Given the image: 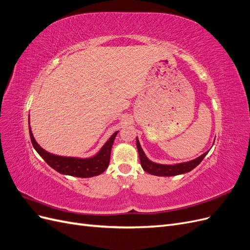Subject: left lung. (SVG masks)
<instances>
[{"label": "left lung", "instance_id": "8db88e82", "mask_svg": "<svg viewBox=\"0 0 250 250\" xmlns=\"http://www.w3.org/2000/svg\"><path fill=\"white\" fill-rule=\"evenodd\" d=\"M137 147L139 151L142 168L147 173L152 174V175H156V176H175V175H179V174H185V173L190 172L194 168L197 167V166L202 162L203 158L206 157V155L208 153V152H204L199 157L195 158V160L190 162L180 163L176 165H162V164L153 163L149 160V158L146 156V154L144 153L138 138H137Z\"/></svg>", "mask_w": 250, "mask_h": 250}]
</instances>
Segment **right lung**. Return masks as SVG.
I'll use <instances>...</instances> for the list:
<instances>
[{
  "label": "right lung",
  "instance_id": "right-lung-1",
  "mask_svg": "<svg viewBox=\"0 0 250 250\" xmlns=\"http://www.w3.org/2000/svg\"><path fill=\"white\" fill-rule=\"evenodd\" d=\"M29 132L30 139H31L32 145L34 149L37 151L43 160L51 168L56 170L60 174L64 175H71L75 177L87 178L100 175L103 173L109 165L110 161V151L113 141L116 139L118 131L113 133L109 140L104 144V146L95 156L89 158H78V157H66V156H59L49 153L48 151L42 149L39 144L36 143L31 127H30V120H29Z\"/></svg>",
  "mask_w": 250,
  "mask_h": 250
}]
</instances>
